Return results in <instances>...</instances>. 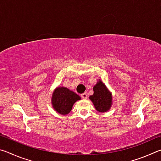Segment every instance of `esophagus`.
<instances>
[{
	"instance_id": "34e87169",
	"label": "esophagus",
	"mask_w": 161,
	"mask_h": 161,
	"mask_svg": "<svg viewBox=\"0 0 161 161\" xmlns=\"http://www.w3.org/2000/svg\"><path fill=\"white\" fill-rule=\"evenodd\" d=\"M81 97H82V99H87V94H86V93L81 94Z\"/></svg>"
}]
</instances>
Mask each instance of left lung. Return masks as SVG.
<instances>
[{
	"instance_id": "8db88e82",
	"label": "left lung",
	"mask_w": 161,
	"mask_h": 161,
	"mask_svg": "<svg viewBox=\"0 0 161 161\" xmlns=\"http://www.w3.org/2000/svg\"><path fill=\"white\" fill-rule=\"evenodd\" d=\"M94 94L89 97L96 110L100 113L107 112L112 105V94L103 81L99 80L93 87Z\"/></svg>"
}]
</instances>
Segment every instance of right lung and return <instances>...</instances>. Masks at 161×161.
I'll list each match as a JSON object with an SVG mask.
<instances>
[{"label":"right lung","mask_w":161,"mask_h":161,"mask_svg":"<svg viewBox=\"0 0 161 161\" xmlns=\"http://www.w3.org/2000/svg\"><path fill=\"white\" fill-rule=\"evenodd\" d=\"M81 97L70 89L64 86H58L52 95L51 103L57 112L62 115H67L71 111L74 103Z\"/></svg>","instance_id":"right-lung-1"}]
</instances>
